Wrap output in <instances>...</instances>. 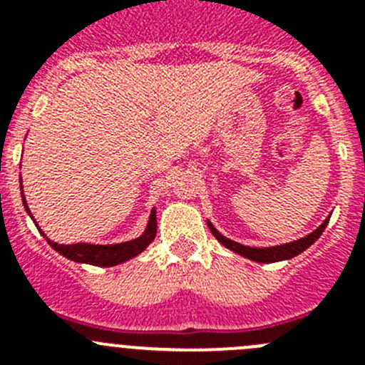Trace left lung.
Returning a JSON list of instances; mask_svg holds the SVG:
<instances>
[{
  "instance_id": "obj_1",
  "label": "left lung",
  "mask_w": 365,
  "mask_h": 365,
  "mask_svg": "<svg viewBox=\"0 0 365 365\" xmlns=\"http://www.w3.org/2000/svg\"><path fill=\"white\" fill-rule=\"evenodd\" d=\"M327 222H329V217L325 219V221L322 222L320 227L316 228L314 232H311V234L305 235V237H302V240L292 241V243H287V245H279V247H269V248L245 247V245L235 243V241L228 240V237H225L222 234H219V232L212 227L210 221H208V227H210V230H212V234H214L215 240H217L221 245H225L227 248H230V250H234L235 254H240V256L248 257V259H252V261H257V263H274V261L291 259V257L298 256L299 252H303L305 248L311 247V245L314 243L318 237H320L322 232L325 230Z\"/></svg>"
}]
</instances>
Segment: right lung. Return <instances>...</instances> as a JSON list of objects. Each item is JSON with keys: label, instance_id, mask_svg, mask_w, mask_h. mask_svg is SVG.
Masks as SVG:
<instances>
[{"label": "right lung", "instance_id": "1", "mask_svg": "<svg viewBox=\"0 0 365 365\" xmlns=\"http://www.w3.org/2000/svg\"><path fill=\"white\" fill-rule=\"evenodd\" d=\"M21 197H24L25 210H27V214L31 215V210H29L24 193H21ZM32 221H34V219H32ZM38 230H40V228H38ZM155 232H157V215H155V208H153L150 214V221H148L146 232H144L140 237H137V240L125 241V243H118V245H89V243L58 245V243H53L51 240H47V235H45L43 232H41V234H43L45 240L49 241L51 247H53L56 252L62 254L63 257H67V259L76 261V263H89V265H96V267H113V265H118V263H124V261L131 259V257L138 256V254L143 252L144 248H146L148 245L155 240Z\"/></svg>", "mask_w": 365, "mask_h": 365}]
</instances>
